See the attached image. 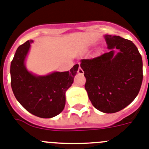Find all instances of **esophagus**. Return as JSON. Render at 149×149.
<instances>
[{"label": "esophagus", "instance_id": "obj_1", "mask_svg": "<svg viewBox=\"0 0 149 149\" xmlns=\"http://www.w3.org/2000/svg\"><path fill=\"white\" fill-rule=\"evenodd\" d=\"M77 73H79V74H83V73H84V71H83V70L82 69V67H79L78 71H77Z\"/></svg>", "mask_w": 149, "mask_h": 149}]
</instances>
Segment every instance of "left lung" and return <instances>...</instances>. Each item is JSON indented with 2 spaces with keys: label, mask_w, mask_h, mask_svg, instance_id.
Returning a JSON list of instances; mask_svg holds the SVG:
<instances>
[{
  "label": "left lung",
  "mask_w": 149,
  "mask_h": 149,
  "mask_svg": "<svg viewBox=\"0 0 149 149\" xmlns=\"http://www.w3.org/2000/svg\"><path fill=\"white\" fill-rule=\"evenodd\" d=\"M110 51L82 59L81 67L89 100L105 113L121 110L134 101L143 82V60L132 41L119 36H105ZM118 52L116 55L113 49Z\"/></svg>",
  "instance_id": "8db88e82"
}]
</instances>
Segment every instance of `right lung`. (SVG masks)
Here are the masks:
<instances>
[{"label":"right lung","mask_w":149,"mask_h":149,"mask_svg":"<svg viewBox=\"0 0 149 149\" xmlns=\"http://www.w3.org/2000/svg\"><path fill=\"white\" fill-rule=\"evenodd\" d=\"M32 40L19 46L10 65L11 87L15 98L28 112L43 118L56 116L65 106L66 91L73 82L79 68L37 76L27 70L24 60Z\"/></svg>","instance_id":"obj_1"}]
</instances>
